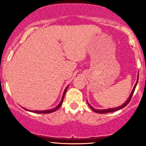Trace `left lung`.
I'll return each mask as SVG.
<instances>
[{"mask_svg": "<svg viewBox=\"0 0 146 146\" xmlns=\"http://www.w3.org/2000/svg\"><path fill=\"white\" fill-rule=\"evenodd\" d=\"M138 80H139V74H138V76H137V80L136 84H135V86H134L133 89H132V92H131V93H130V96L128 97V100H127L126 101H125V102H124V103L123 104L120 106H119V107H116V108H108V109L98 110V109H95V108H93V107H92L91 106H90V105L89 104H88V102H87V103H88V106H90V108H91V109L93 110V111L95 112V113H111V112H114V111H116V110H118L121 109V108H124V107L125 106L128 105V104L129 103V102H130V100H131V98H132V95H133L134 92H135V88H136V86H137V82H138Z\"/></svg>", "mask_w": 146, "mask_h": 146, "instance_id": "obj_1", "label": "left lung"}]
</instances>
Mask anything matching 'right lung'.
I'll use <instances>...</instances> for the list:
<instances>
[{
    "mask_svg": "<svg viewBox=\"0 0 146 146\" xmlns=\"http://www.w3.org/2000/svg\"><path fill=\"white\" fill-rule=\"evenodd\" d=\"M67 88H68V86H66V88H65V90H64V93H63V95H62V100H61V101H60V104H58V106H57L55 107V108H51V109H50V110H31L27 109V108H24V109L26 110H27V111L32 112V113H43V114H46V113H53V112H55V111H56V110H58V108H59L60 106H61L62 104L64 98L65 93H66V90H67Z\"/></svg>",
    "mask_w": 146,
    "mask_h": 146,
    "instance_id": "1",
    "label": "right lung"
}]
</instances>
